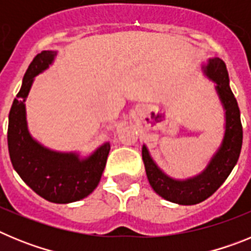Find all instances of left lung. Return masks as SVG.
Returning <instances> with one entry per match:
<instances>
[{
    "mask_svg": "<svg viewBox=\"0 0 251 251\" xmlns=\"http://www.w3.org/2000/svg\"><path fill=\"white\" fill-rule=\"evenodd\" d=\"M203 73L216 83L217 95L225 109V134L205 170L187 179H175L156 165L147 147H142V158L150 185L165 200L178 205H196L211 196L231 174L240 156L243 146V126L240 109L229 85V74L225 63L219 57L208 59Z\"/></svg>",
    "mask_w": 251,
    "mask_h": 251,
    "instance_id": "8db88e82",
    "label": "left lung"
}]
</instances>
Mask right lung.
I'll return each mask as SVG.
<instances>
[{"label":"right lung","instance_id":"add662e5","mask_svg":"<svg viewBox=\"0 0 251 251\" xmlns=\"http://www.w3.org/2000/svg\"><path fill=\"white\" fill-rule=\"evenodd\" d=\"M55 55V51H43L28 65L8 115L7 143L13 168L28 187L50 202L69 203L81 200L97 188L110 145L106 142L81 159L77 153L49 150L31 137L25 100L34 77L52 64Z\"/></svg>","mask_w":251,"mask_h":251}]
</instances>
